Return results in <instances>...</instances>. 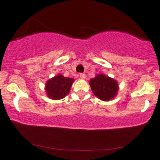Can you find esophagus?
I'll return each mask as SVG.
<instances>
[{
    "mask_svg": "<svg viewBox=\"0 0 160 160\" xmlns=\"http://www.w3.org/2000/svg\"><path fill=\"white\" fill-rule=\"evenodd\" d=\"M80 78L81 79H85L86 78V74H84V73H81V74H80Z\"/></svg>",
    "mask_w": 160,
    "mask_h": 160,
    "instance_id": "obj_1",
    "label": "esophagus"
}]
</instances>
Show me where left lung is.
<instances>
[{
    "label": "left lung",
    "mask_w": 160,
    "mask_h": 160,
    "mask_svg": "<svg viewBox=\"0 0 160 160\" xmlns=\"http://www.w3.org/2000/svg\"><path fill=\"white\" fill-rule=\"evenodd\" d=\"M89 85L95 96L104 102L115 98L119 89L117 80L102 74L91 79Z\"/></svg>",
    "instance_id": "left-lung-1"
}]
</instances>
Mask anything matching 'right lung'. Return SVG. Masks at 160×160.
<instances>
[{"instance_id":"1","label":"right lung","mask_w":160,"mask_h":160,"mask_svg":"<svg viewBox=\"0 0 160 160\" xmlns=\"http://www.w3.org/2000/svg\"><path fill=\"white\" fill-rule=\"evenodd\" d=\"M74 80L73 78H65L58 74L49 79L46 82V92L47 96L54 100L63 98L69 93Z\"/></svg>"}]
</instances>
